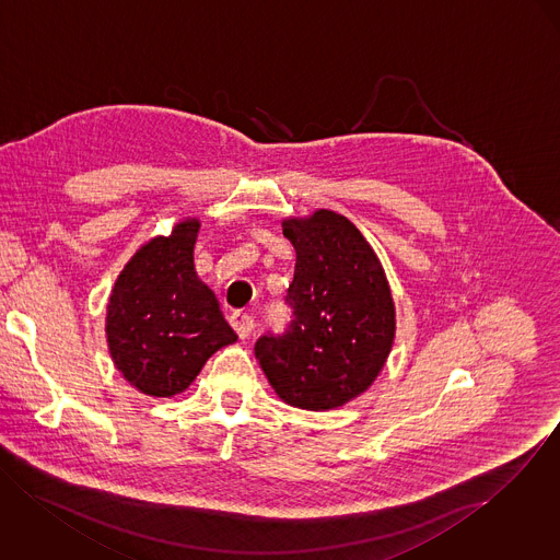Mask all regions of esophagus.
Here are the masks:
<instances>
[{"label":"esophagus","instance_id":"obj_1","mask_svg":"<svg viewBox=\"0 0 560 560\" xmlns=\"http://www.w3.org/2000/svg\"><path fill=\"white\" fill-rule=\"evenodd\" d=\"M230 324H232V328L236 330V335L241 339H247L254 330V317L249 313H243V311H234L230 315Z\"/></svg>","mask_w":560,"mask_h":560}]
</instances>
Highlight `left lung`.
<instances>
[{"instance_id":"obj_1","label":"left lung","mask_w":560,"mask_h":560,"mask_svg":"<svg viewBox=\"0 0 560 560\" xmlns=\"http://www.w3.org/2000/svg\"><path fill=\"white\" fill-rule=\"evenodd\" d=\"M296 249L285 335L261 337L256 358L277 396L299 409L328 411L366 392L396 335L386 270L362 232L328 209L283 219Z\"/></svg>"}]
</instances>
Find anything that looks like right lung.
<instances>
[{"label":"right lung","mask_w":560,"mask_h":560,"mask_svg":"<svg viewBox=\"0 0 560 560\" xmlns=\"http://www.w3.org/2000/svg\"><path fill=\"white\" fill-rule=\"evenodd\" d=\"M198 217L147 241L119 272L106 304V343L129 386L153 398L185 392L236 332L213 290L198 277Z\"/></svg>","instance_id":"add662e5"}]
</instances>
